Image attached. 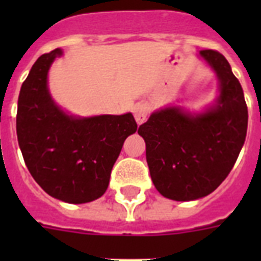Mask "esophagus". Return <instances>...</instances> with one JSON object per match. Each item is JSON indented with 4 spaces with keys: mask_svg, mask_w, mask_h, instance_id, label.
Here are the masks:
<instances>
[{
    "mask_svg": "<svg viewBox=\"0 0 261 261\" xmlns=\"http://www.w3.org/2000/svg\"><path fill=\"white\" fill-rule=\"evenodd\" d=\"M150 112V107L145 102H138L134 106V118L138 124H142L147 119V115Z\"/></svg>",
    "mask_w": 261,
    "mask_h": 261,
    "instance_id": "34e87169",
    "label": "esophagus"
}]
</instances>
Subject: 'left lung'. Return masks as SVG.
Segmentation results:
<instances>
[{
	"label": "left lung",
	"instance_id": "left-lung-1",
	"mask_svg": "<svg viewBox=\"0 0 261 261\" xmlns=\"http://www.w3.org/2000/svg\"><path fill=\"white\" fill-rule=\"evenodd\" d=\"M199 54L218 75L217 102L199 115L165 108L138 130L146 142L153 184L163 196L178 202L211 194L230 173L247 137V102L230 65L218 51Z\"/></svg>",
	"mask_w": 261,
	"mask_h": 261
}]
</instances>
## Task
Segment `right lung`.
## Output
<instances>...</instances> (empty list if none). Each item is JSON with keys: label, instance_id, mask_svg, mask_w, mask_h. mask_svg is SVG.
<instances>
[{"label": "right lung", "instance_id": "obj_1", "mask_svg": "<svg viewBox=\"0 0 261 261\" xmlns=\"http://www.w3.org/2000/svg\"><path fill=\"white\" fill-rule=\"evenodd\" d=\"M61 48L34 63L18 94L16 130L30 173L53 198L88 203L108 188L115 161L137 131L131 114L74 118L53 101L47 73Z\"/></svg>", "mask_w": 261, "mask_h": 261}]
</instances>
